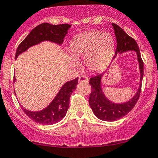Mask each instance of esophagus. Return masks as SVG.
Returning a JSON list of instances; mask_svg holds the SVG:
<instances>
[{
    "mask_svg": "<svg viewBox=\"0 0 158 158\" xmlns=\"http://www.w3.org/2000/svg\"><path fill=\"white\" fill-rule=\"evenodd\" d=\"M88 81L89 79L86 76L81 75L79 77V81H81V82H88Z\"/></svg>",
    "mask_w": 158,
    "mask_h": 158,
    "instance_id": "obj_1",
    "label": "esophagus"
}]
</instances>
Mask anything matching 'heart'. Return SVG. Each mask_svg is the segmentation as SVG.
Segmentation results:
<instances>
[{
	"label": "heart",
	"instance_id": "b5f03b06",
	"mask_svg": "<svg viewBox=\"0 0 158 158\" xmlns=\"http://www.w3.org/2000/svg\"><path fill=\"white\" fill-rule=\"evenodd\" d=\"M114 48L115 42L112 35L96 30L76 36L70 45L73 55H86V66L93 71L102 69L107 65L113 55Z\"/></svg>",
	"mask_w": 158,
	"mask_h": 158
}]
</instances>
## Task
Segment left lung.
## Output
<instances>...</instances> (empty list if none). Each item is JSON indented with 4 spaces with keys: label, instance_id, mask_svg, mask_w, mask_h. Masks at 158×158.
I'll return each instance as SVG.
<instances>
[{
    "label": "left lung",
    "instance_id": "left-lung-1",
    "mask_svg": "<svg viewBox=\"0 0 158 158\" xmlns=\"http://www.w3.org/2000/svg\"><path fill=\"white\" fill-rule=\"evenodd\" d=\"M116 38L117 47L115 54H122L126 51H135L139 63L140 82L137 92L134 97L129 101L123 103H114L110 101L103 93L102 88V79L104 73L97 74L89 79V84L92 86L89 103L92 110L97 118L103 121L113 122L126 116L134 108L139 98L141 92L142 81L143 77V62L141 58L140 51L137 43L134 39L129 36L123 30L116 24H112ZM116 55L113 58L116 57Z\"/></svg>",
    "mask_w": 158,
    "mask_h": 158
}]
</instances>
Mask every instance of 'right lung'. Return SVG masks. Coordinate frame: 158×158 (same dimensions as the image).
I'll use <instances>...</instances> for the list:
<instances>
[{
    "label": "right lung",
    "mask_w": 158,
    "mask_h": 158,
    "mask_svg": "<svg viewBox=\"0 0 158 158\" xmlns=\"http://www.w3.org/2000/svg\"><path fill=\"white\" fill-rule=\"evenodd\" d=\"M70 24H63L53 25L48 23H42L36 26L31 31L18 47L15 52V59L19 54L24 52L31 46L36 45L44 41H50L58 45H62ZM16 81L14 77L13 81ZM78 77L68 81L63 85L57 95L45 109L40 111H30L22 107L24 113L37 123L42 125H52L61 121L65 117L69 107V98L71 94L76 89Z\"/></svg>",
    "instance_id": "right-lung-1"
}]
</instances>
